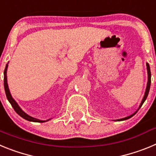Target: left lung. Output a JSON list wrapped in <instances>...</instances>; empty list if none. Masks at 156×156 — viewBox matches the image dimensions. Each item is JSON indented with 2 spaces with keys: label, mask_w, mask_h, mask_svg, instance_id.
<instances>
[{
  "label": "left lung",
  "mask_w": 156,
  "mask_h": 156,
  "mask_svg": "<svg viewBox=\"0 0 156 156\" xmlns=\"http://www.w3.org/2000/svg\"><path fill=\"white\" fill-rule=\"evenodd\" d=\"M146 66H147V70H148V83H147V87H146L145 94H144V98H143V99H142V101H141V103H140L139 108H140V107L142 106L143 103L144 102V101L146 100V98H147V97H148V92H149V90H150V86H151V71H150V67H149V65H148V63H147V64H146ZM136 113H137V112H134L133 114H132L131 115H129V116L126 117V118H123V119H121L120 120H125V119H129L130 117H132L133 115H134Z\"/></svg>",
  "instance_id": "8db88e82"
}]
</instances>
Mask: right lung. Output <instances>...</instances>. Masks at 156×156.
I'll return each instance as SVG.
<instances>
[{
  "mask_svg": "<svg viewBox=\"0 0 156 156\" xmlns=\"http://www.w3.org/2000/svg\"><path fill=\"white\" fill-rule=\"evenodd\" d=\"M7 69H8V64L6 65V67H5V72H4V86H5V94H6L7 98H8V101L11 103L12 106L13 107L14 110L19 114V115L21 117H23V119H27L28 121H32V122H44L45 121L43 120H40V119H35V118H33V117L30 116V115H27V113H25L21 109V108H19V106L18 105L17 103L16 102V101L14 100L12 98V95H11L10 91H9V89H8V83H7ZM48 121V120H46Z\"/></svg>",
  "mask_w": 156,
  "mask_h": 156,
  "instance_id": "obj_1",
  "label": "right lung"
}]
</instances>
